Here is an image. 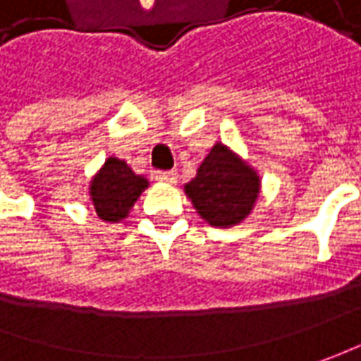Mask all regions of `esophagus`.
Returning a JSON list of instances; mask_svg holds the SVG:
<instances>
[{"label":"esophagus","instance_id":"obj_1","mask_svg":"<svg viewBox=\"0 0 361 361\" xmlns=\"http://www.w3.org/2000/svg\"><path fill=\"white\" fill-rule=\"evenodd\" d=\"M154 178L160 180V183H169V185H173V183H176V173H174V171H159V173L154 174Z\"/></svg>","mask_w":361,"mask_h":361}]
</instances>
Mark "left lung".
Masks as SVG:
<instances>
[{"label": "left lung", "mask_w": 361, "mask_h": 361, "mask_svg": "<svg viewBox=\"0 0 361 361\" xmlns=\"http://www.w3.org/2000/svg\"><path fill=\"white\" fill-rule=\"evenodd\" d=\"M185 190L209 225L225 229L251 213L259 195V176L227 146L216 142Z\"/></svg>", "instance_id": "1"}]
</instances>
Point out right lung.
I'll list each match as a JSON object with an SVG mask.
<instances>
[{"label":"right lung","mask_w":361,"mask_h":361,"mask_svg":"<svg viewBox=\"0 0 361 361\" xmlns=\"http://www.w3.org/2000/svg\"><path fill=\"white\" fill-rule=\"evenodd\" d=\"M146 187L148 180L145 176L132 173L124 160L110 157L100 173L92 178V204L102 221L118 223L128 216V211Z\"/></svg>","instance_id":"obj_1"}]
</instances>
